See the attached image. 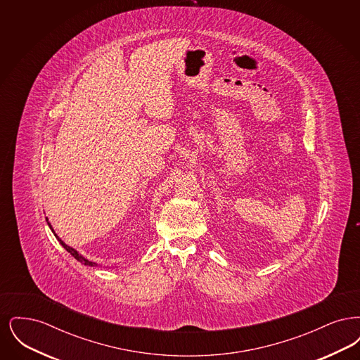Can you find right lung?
Listing matches in <instances>:
<instances>
[{
    "mask_svg": "<svg viewBox=\"0 0 360 360\" xmlns=\"http://www.w3.org/2000/svg\"><path fill=\"white\" fill-rule=\"evenodd\" d=\"M50 228H51V226H50ZM58 240H59V243H60V244L65 247V250H66L68 252H70L72 257H75L78 262H81L82 264H85V266H97L94 262H90V260H87V259H85V257H82V255H79V254H78V252H77L74 248H71V247H69V245H66V244H65L62 240L59 239V238H58Z\"/></svg>",
    "mask_w": 360,
    "mask_h": 360,
    "instance_id": "right-lung-1",
    "label": "right lung"
}]
</instances>
